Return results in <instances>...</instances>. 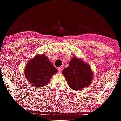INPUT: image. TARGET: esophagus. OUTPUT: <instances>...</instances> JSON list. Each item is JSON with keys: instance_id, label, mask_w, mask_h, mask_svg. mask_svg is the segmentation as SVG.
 Segmentation results:
<instances>
[{"instance_id": "34e87169", "label": "esophagus", "mask_w": 121, "mask_h": 121, "mask_svg": "<svg viewBox=\"0 0 121 121\" xmlns=\"http://www.w3.org/2000/svg\"><path fill=\"white\" fill-rule=\"evenodd\" d=\"M58 71H59V73H61V71H62V68H61V67H59V68H58Z\"/></svg>"}]
</instances>
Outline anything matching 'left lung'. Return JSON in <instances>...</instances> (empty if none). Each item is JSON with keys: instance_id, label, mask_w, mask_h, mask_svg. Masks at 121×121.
Wrapping results in <instances>:
<instances>
[{"instance_id": "1", "label": "left lung", "mask_w": 121, "mask_h": 121, "mask_svg": "<svg viewBox=\"0 0 121 121\" xmlns=\"http://www.w3.org/2000/svg\"><path fill=\"white\" fill-rule=\"evenodd\" d=\"M69 86L74 90H81L91 84L93 73L90 65L82 59L73 58L69 66L62 71Z\"/></svg>"}]
</instances>
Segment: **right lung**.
<instances>
[{
    "mask_svg": "<svg viewBox=\"0 0 121 121\" xmlns=\"http://www.w3.org/2000/svg\"><path fill=\"white\" fill-rule=\"evenodd\" d=\"M58 72L45 54H37L26 63L24 73L27 81L37 87L46 85Z\"/></svg>",
    "mask_w": 121,
    "mask_h": 121,
    "instance_id": "right-lung-1",
    "label": "right lung"
}]
</instances>
